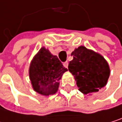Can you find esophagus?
Wrapping results in <instances>:
<instances>
[{
  "mask_svg": "<svg viewBox=\"0 0 122 122\" xmlns=\"http://www.w3.org/2000/svg\"><path fill=\"white\" fill-rule=\"evenodd\" d=\"M63 66L65 67V68H68V62H65L63 63Z\"/></svg>",
  "mask_w": 122,
  "mask_h": 122,
  "instance_id": "obj_1",
  "label": "esophagus"
}]
</instances>
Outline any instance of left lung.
Here are the masks:
<instances>
[{
  "instance_id": "obj_1",
  "label": "left lung",
  "mask_w": 122,
  "mask_h": 122,
  "mask_svg": "<svg viewBox=\"0 0 122 122\" xmlns=\"http://www.w3.org/2000/svg\"><path fill=\"white\" fill-rule=\"evenodd\" d=\"M71 55L73 59L69 62L68 71L74 76L81 92L91 95L107 84L111 71L108 62L101 54L80 46Z\"/></svg>"
}]
</instances>
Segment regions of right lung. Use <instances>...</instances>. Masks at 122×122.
<instances>
[{
    "label": "right lung",
    "instance_id": "1",
    "mask_svg": "<svg viewBox=\"0 0 122 122\" xmlns=\"http://www.w3.org/2000/svg\"><path fill=\"white\" fill-rule=\"evenodd\" d=\"M68 71L56 55L48 49L41 47L33 57L29 68V77L33 89L44 96L54 95L58 90L60 80Z\"/></svg>",
    "mask_w": 122,
    "mask_h": 122
}]
</instances>
